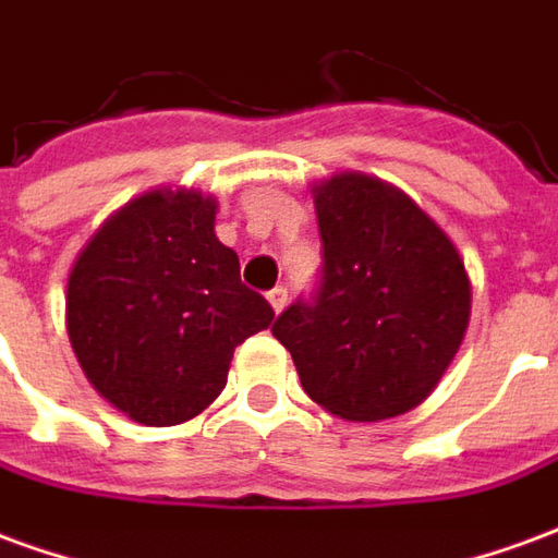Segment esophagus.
Returning a JSON list of instances; mask_svg holds the SVG:
<instances>
[{"instance_id":"esophagus-1","label":"esophagus","mask_w":558,"mask_h":558,"mask_svg":"<svg viewBox=\"0 0 558 558\" xmlns=\"http://www.w3.org/2000/svg\"><path fill=\"white\" fill-rule=\"evenodd\" d=\"M268 304L275 307V314H280V311L287 307V290H283V287H275V290L268 292Z\"/></svg>"}]
</instances>
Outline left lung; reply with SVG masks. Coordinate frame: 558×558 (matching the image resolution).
<instances>
[{
  "label": "left lung",
  "instance_id": "1",
  "mask_svg": "<svg viewBox=\"0 0 558 558\" xmlns=\"http://www.w3.org/2000/svg\"><path fill=\"white\" fill-rule=\"evenodd\" d=\"M323 287L290 304L275 338L302 388L347 421H386L430 398L472 314V283L448 232L395 184L335 172L314 184Z\"/></svg>",
  "mask_w": 558,
  "mask_h": 558
}]
</instances>
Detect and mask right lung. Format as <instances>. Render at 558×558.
Returning a JSON list of instances; mask_svg holds the SVG:
<instances>
[{"instance_id":"add662e5","label":"right lung","mask_w":558,"mask_h":558,"mask_svg":"<svg viewBox=\"0 0 558 558\" xmlns=\"http://www.w3.org/2000/svg\"><path fill=\"white\" fill-rule=\"evenodd\" d=\"M218 199L194 187L134 196L68 271L65 328L92 388L128 418L172 427L227 386L235 347L275 311L215 235Z\"/></svg>"}]
</instances>
